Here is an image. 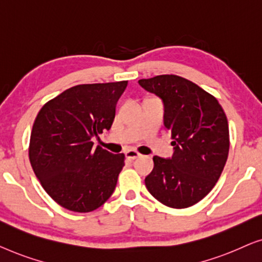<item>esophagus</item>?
Returning <instances> with one entry per match:
<instances>
[{"instance_id": "esophagus-1", "label": "esophagus", "mask_w": 262, "mask_h": 262, "mask_svg": "<svg viewBox=\"0 0 262 262\" xmlns=\"http://www.w3.org/2000/svg\"><path fill=\"white\" fill-rule=\"evenodd\" d=\"M124 154H126L127 159H129V160H135V159H138V158L141 157V154L136 152L135 149H128L124 152Z\"/></svg>"}]
</instances>
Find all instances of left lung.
Here are the masks:
<instances>
[{"mask_svg": "<svg viewBox=\"0 0 262 262\" xmlns=\"http://www.w3.org/2000/svg\"><path fill=\"white\" fill-rule=\"evenodd\" d=\"M140 86L164 104V126L171 130V158H153L147 190L164 205L189 208L219 180L229 152V127L219 101L197 84L176 75L140 79Z\"/></svg>", "mask_w": 262, "mask_h": 262, "instance_id": "obj_1", "label": "left lung"}]
</instances>
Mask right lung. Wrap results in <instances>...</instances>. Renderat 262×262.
<instances>
[{
	"mask_svg": "<svg viewBox=\"0 0 262 262\" xmlns=\"http://www.w3.org/2000/svg\"><path fill=\"white\" fill-rule=\"evenodd\" d=\"M127 84L72 86L40 109L31 134L29 160L43 190L62 208L94 211L115 190L124 154L95 148L91 140L110 129Z\"/></svg>",
	"mask_w": 262,
	"mask_h": 262,
	"instance_id": "right-lung-1",
	"label": "right lung"
}]
</instances>
